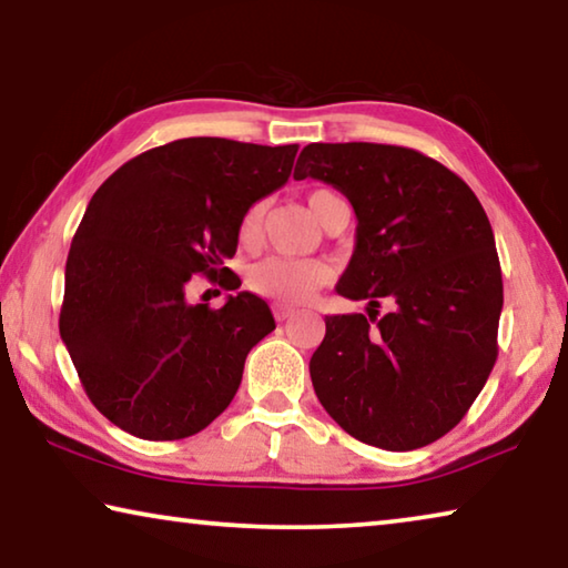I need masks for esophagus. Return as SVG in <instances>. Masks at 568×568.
I'll return each instance as SVG.
<instances>
[{"label": "esophagus", "instance_id": "esophagus-1", "mask_svg": "<svg viewBox=\"0 0 568 568\" xmlns=\"http://www.w3.org/2000/svg\"><path fill=\"white\" fill-rule=\"evenodd\" d=\"M293 313H295V311H293L291 305H283V303L275 305V318H277V321H287Z\"/></svg>", "mask_w": 568, "mask_h": 568}]
</instances>
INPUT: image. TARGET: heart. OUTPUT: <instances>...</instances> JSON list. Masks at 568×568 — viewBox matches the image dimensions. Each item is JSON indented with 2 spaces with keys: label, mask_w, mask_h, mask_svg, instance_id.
I'll return each mask as SVG.
<instances>
[{
  "label": "heart",
  "mask_w": 568,
  "mask_h": 568,
  "mask_svg": "<svg viewBox=\"0 0 568 568\" xmlns=\"http://www.w3.org/2000/svg\"><path fill=\"white\" fill-rule=\"evenodd\" d=\"M338 197L331 190H315L307 195V207L315 220H321L323 207L328 200ZM265 205H250L237 225V240L243 247H255L263 233ZM331 281V267L318 261H301V257H267V261L250 267L247 285L255 293L281 303H305Z\"/></svg>",
  "instance_id": "1"
}]
</instances>
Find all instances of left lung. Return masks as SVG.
Listing matches in <instances>:
<instances>
[{"label":"left lung","mask_w":568,"mask_h":568,"mask_svg":"<svg viewBox=\"0 0 568 568\" xmlns=\"http://www.w3.org/2000/svg\"><path fill=\"white\" fill-rule=\"evenodd\" d=\"M341 190L355 247L335 291L368 315H325L315 396L353 438L413 450L446 436L486 386L504 307L488 217L464 180L416 150L313 142L295 180ZM392 313L376 320L379 303Z\"/></svg>","instance_id":"obj_1"}]
</instances>
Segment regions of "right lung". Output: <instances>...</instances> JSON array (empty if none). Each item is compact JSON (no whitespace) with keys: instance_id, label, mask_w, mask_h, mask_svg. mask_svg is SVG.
I'll return each instance as SVG.
<instances>
[{"instance_id":"1","label":"right lung","mask_w":568,"mask_h":568,"mask_svg":"<svg viewBox=\"0 0 568 568\" xmlns=\"http://www.w3.org/2000/svg\"><path fill=\"white\" fill-rule=\"evenodd\" d=\"M295 152L175 140L124 162L92 195L67 255L60 335L114 426L187 438L235 398L250 348L275 331L271 307L243 291L213 311L185 291L200 273L237 291L223 261L237 250L240 217L285 185Z\"/></svg>"}]
</instances>
